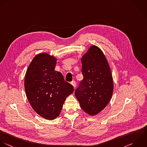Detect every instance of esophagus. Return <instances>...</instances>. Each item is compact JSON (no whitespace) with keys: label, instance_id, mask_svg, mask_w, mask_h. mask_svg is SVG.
<instances>
[{"label":"esophagus","instance_id":"34e87169","mask_svg":"<svg viewBox=\"0 0 147 147\" xmlns=\"http://www.w3.org/2000/svg\"><path fill=\"white\" fill-rule=\"evenodd\" d=\"M71 84L73 86V87H74V88H75V87L76 86V81H72V82H71Z\"/></svg>","mask_w":147,"mask_h":147}]
</instances>
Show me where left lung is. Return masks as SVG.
<instances>
[{
  "label": "left lung",
  "mask_w": 147,
  "mask_h": 147,
  "mask_svg": "<svg viewBox=\"0 0 147 147\" xmlns=\"http://www.w3.org/2000/svg\"><path fill=\"white\" fill-rule=\"evenodd\" d=\"M84 78L75 91L81 108L90 115L102 111L110 101L113 82L108 61L100 48L92 46L81 58Z\"/></svg>",
  "instance_id": "left-lung-1"
}]
</instances>
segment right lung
Returning a JSON list of instances; mask_svg holds the SVG:
<instances>
[{"instance_id":"1","label":"right lung","mask_w":147,"mask_h":147,"mask_svg":"<svg viewBox=\"0 0 147 147\" xmlns=\"http://www.w3.org/2000/svg\"><path fill=\"white\" fill-rule=\"evenodd\" d=\"M57 59L47 53L36 55L25 76L24 88L33 109L47 120L57 117L66 97L74 92L61 73L54 70Z\"/></svg>"}]
</instances>
